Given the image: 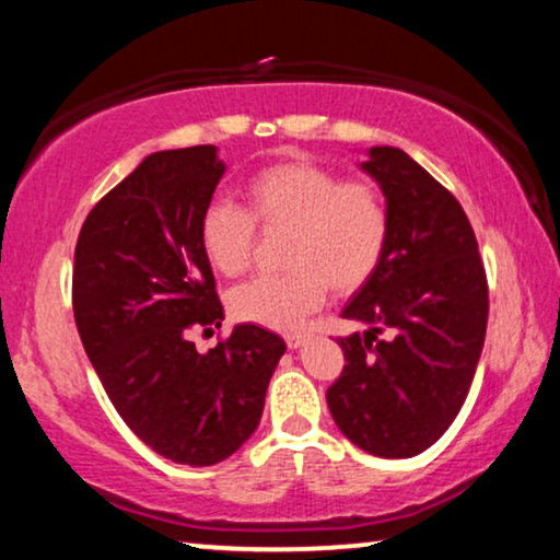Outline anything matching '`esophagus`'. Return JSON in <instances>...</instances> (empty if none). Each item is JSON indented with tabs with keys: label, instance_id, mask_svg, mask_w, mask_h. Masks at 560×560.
<instances>
[{
	"label": "esophagus",
	"instance_id": "1",
	"mask_svg": "<svg viewBox=\"0 0 560 560\" xmlns=\"http://www.w3.org/2000/svg\"><path fill=\"white\" fill-rule=\"evenodd\" d=\"M284 340H287V348H289V350H296V348L304 346V340H307V335H302V332H289V335H284Z\"/></svg>",
	"mask_w": 560,
	"mask_h": 560
}]
</instances>
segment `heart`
<instances>
[{
    "mask_svg": "<svg viewBox=\"0 0 560 560\" xmlns=\"http://www.w3.org/2000/svg\"><path fill=\"white\" fill-rule=\"evenodd\" d=\"M248 212L233 202H210L199 220V245L222 276L248 271L256 226L289 233L281 276H260L230 296L243 323L271 330L300 327L325 302L327 287L348 296L382 266L392 214L382 189L363 178L342 182L315 161H281L256 171L245 184Z\"/></svg>",
    "mask_w": 560,
    "mask_h": 560,
    "instance_id": "obj_1",
    "label": "heart"
}]
</instances>
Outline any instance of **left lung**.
Returning <instances> with one entry per match:
<instances>
[{
	"label": "left lung",
	"instance_id": "left-lung-1",
	"mask_svg": "<svg viewBox=\"0 0 560 560\" xmlns=\"http://www.w3.org/2000/svg\"><path fill=\"white\" fill-rule=\"evenodd\" d=\"M361 168L392 214L378 271L342 317L366 325L340 338L346 366L327 389L342 435L378 458L430 448L464 407L489 317L487 273L458 199L392 145Z\"/></svg>",
	"mask_w": 560,
	"mask_h": 560
}]
</instances>
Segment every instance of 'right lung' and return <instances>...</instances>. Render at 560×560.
<instances>
[{
    "instance_id": "right-lung-1",
    "label": "right lung",
    "mask_w": 560,
    "mask_h": 560,
    "mask_svg": "<svg viewBox=\"0 0 560 560\" xmlns=\"http://www.w3.org/2000/svg\"><path fill=\"white\" fill-rule=\"evenodd\" d=\"M225 174L214 145L151 153L104 194L73 253V317L112 405L148 448L214 466L258 428L287 342L235 325L199 353L194 327L225 319L199 220Z\"/></svg>"
}]
</instances>
